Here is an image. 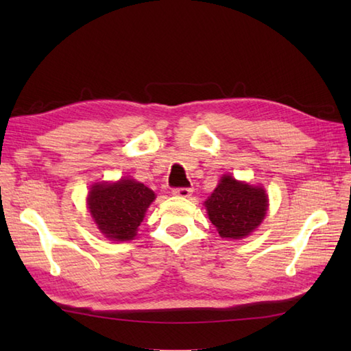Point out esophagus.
<instances>
[{"label": "esophagus", "instance_id": "1", "mask_svg": "<svg viewBox=\"0 0 351 351\" xmlns=\"http://www.w3.org/2000/svg\"><path fill=\"white\" fill-rule=\"evenodd\" d=\"M173 195L180 196V197H190L191 196V189H189V187L173 189Z\"/></svg>", "mask_w": 351, "mask_h": 351}]
</instances>
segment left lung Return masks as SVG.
Returning a JSON list of instances; mask_svg holds the SVG:
<instances>
[{
	"label": "left lung",
	"mask_w": 351,
	"mask_h": 351,
	"mask_svg": "<svg viewBox=\"0 0 351 351\" xmlns=\"http://www.w3.org/2000/svg\"><path fill=\"white\" fill-rule=\"evenodd\" d=\"M205 206L220 237L237 240L247 237L264 220L267 195L263 189L223 176Z\"/></svg>",
	"instance_id": "1"
}]
</instances>
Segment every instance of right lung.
I'll return each mask as SVG.
<instances>
[{"label":"right lung","instance_id":"add662e5","mask_svg":"<svg viewBox=\"0 0 351 351\" xmlns=\"http://www.w3.org/2000/svg\"><path fill=\"white\" fill-rule=\"evenodd\" d=\"M154 199V191L145 184L121 180L116 184H95L88 193L87 204L104 235L114 241H126L136 237V230Z\"/></svg>","mask_w":351,"mask_h":351}]
</instances>
